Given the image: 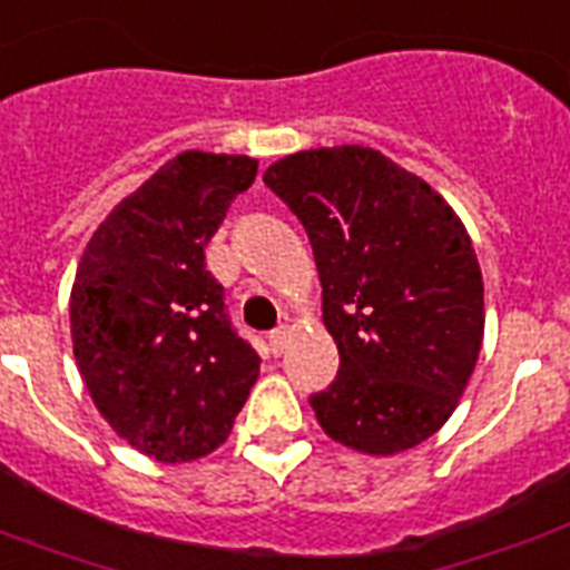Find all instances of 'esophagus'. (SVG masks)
Returning a JSON list of instances; mask_svg holds the SVG:
<instances>
[{
	"label": "esophagus",
	"mask_w": 570,
	"mask_h": 570,
	"mask_svg": "<svg viewBox=\"0 0 570 570\" xmlns=\"http://www.w3.org/2000/svg\"><path fill=\"white\" fill-rule=\"evenodd\" d=\"M286 343H289V328H286V325H281V328H275V332L268 334V346H272V353L275 355L284 353Z\"/></svg>",
	"instance_id": "esophagus-1"
}]
</instances>
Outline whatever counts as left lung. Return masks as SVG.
<instances>
[{"label":"left lung","instance_id":"left-lung-1","mask_svg":"<svg viewBox=\"0 0 570 570\" xmlns=\"http://www.w3.org/2000/svg\"><path fill=\"white\" fill-rule=\"evenodd\" d=\"M302 220L341 367L311 394L320 428L397 454L449 421L484 337L466 227L428 181L364 146L295 151L263 176Z\"/></svg>","mask_w":570,"mask_h":570}]
</instances>
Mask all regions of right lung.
<instances>
[{"label": "right lung", "instance_id": "obj_1", "mask_svg": "<svg viewBox=\"0 0 570 570\" xmlns=\"http://www.w3.org/2000/svg\"><path fill=\"white\" fill-rule=\"evenodd\" d=\"M254 176L247 155L181 151L112 208L77 266L82 382L121 440L160 463L227 440L259 373L206 272V245Z\"/></svg>", "mask_w": 570, "mask_h": 570}]
</instances>
